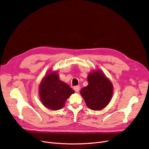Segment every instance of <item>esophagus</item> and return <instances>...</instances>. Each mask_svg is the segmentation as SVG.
<instances>
[{
	"mask_svg": "<svg viewBox=\"0 0 149 149\" xmlns=\"http://www.w3.org/2000/svg\"><path fill=\"white\" fill-rule=\"evenodd\" d=\"M73 88H74V90L75 92H79V91L80 90V87H79V86H74Z\"/></svg>",
	"mask_w": 149,
	"mask_h": 149,
	"instance_id": "obj_1",
	"label": "esophagus"
}]
</instances>
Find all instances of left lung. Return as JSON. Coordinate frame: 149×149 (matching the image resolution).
I'll list each match as a JSON object with an SVG mask.
<instances>
[{"label": "left lung", "instance_id": "left-lung-1", "mask_svg": "<svg viewBox=\"0 0 149 149\" xmlns=\"http://www.w3.org/2000/svg\"><path fill=\"white\" fill-rule=\"evenodd\" d=\"M88 84L81 90L88 108L92 110H101L106 107L111 99L113 87L102 71H95L88 75Z\"/></svg>", "mask_w": 149, "mask_h": 149}]
</instances>
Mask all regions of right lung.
<instances>
[{
    "mask_svg": "<svg viewBox=\"0 0 149 149\" xmlns=\"http://www.w3.org/2000/svg\"><path fill=\"white\" fill-rule=\"evenodd\" d=\"M41 101L43 105L51 110H58L74 91L68 85L58 79L56 73L46 75L39 87Z\"/></svg>",
    "mask_w": 149,
    "mask_h": 149,
    "instance_id": "right-lung-1",
    "label": "right lung"
}]
</instances>
